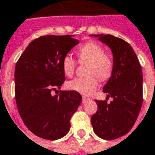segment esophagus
I'll return each instance as SVG.
<instances>
[{
	"label": "esophagus",
	"mask_w": 155,
	"mask_h": 155,
	"mask_svg": "<svg viewBox=\"0 0 155 155\" xmlns=\"http://www.w3.org/2000/svg\"><path fill=\"white\" fill-rule=\"evenodd\" d=\"M90 99H89L88 97H82V102L83 103H85V102H87V101H88Z\"/></svg>",
	"instance_id": "esophagus-1"
}]
</instances>
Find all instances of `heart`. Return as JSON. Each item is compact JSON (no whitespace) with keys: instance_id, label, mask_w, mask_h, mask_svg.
<instances>
[{"instance_id":"1","label":"heart","mask_w":155,"mask_h":155,"mask_svg":"<svg viewBox=\"0 0 155 155\" xmlns=\"http://www.w3.org/2000/svg\"><path fill=\"white\" fill-rule=\"evenodd\" d=\"M77 54L79 63H88L87 74L90 75L86 78H77L68 82V88L78 91L83 95H90L97 87L98 78L105 81L109 78L113 72L112 58L105 54L104 48L97 43L89 41L78 48ZM77 62L73 58L67 55L62 62V68L65 76L71 78L76 70Z\"/></svg>"}]
</instances>
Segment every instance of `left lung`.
<instances>
[{"mask_svg": "<svg viewBox=\"0 0 155 155\" xmlns=\"http://www.w3.org/2000/svg\"><path fill=\"white\" fill-rule=\"evenodd\" d=\"M111 49L113 72L104 86L110 103L96 100L97 111L91 116L95 134L111 140L126 135L136 121L143 102L142 69L134 49L127 42L110 35H91Z\"/></svg>", "mask_w": 155, "mask_h": 155, "instance_id": "8db88e82", "label": "left lung"}]
</instances>
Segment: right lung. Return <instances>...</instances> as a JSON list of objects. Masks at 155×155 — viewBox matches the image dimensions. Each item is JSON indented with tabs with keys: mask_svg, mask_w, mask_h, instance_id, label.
Here are the masks:
<instances>
[{
	"mask_svg": "<svg viewBox=\"0 0 155 155\" xmlns=\"http://www.w3.org/2000/svg\"><path fill=\"white\" fill-rule=\"evenodd\" d=\"M73 35H45L33 40L15 69L18 111L27 128L40 138L55 140L69 131L70 120L82 101L75 91L60 89L65 81L62 62L78 45Z\"/></svg>",
	"mask_w": 155,
	"mask_h": 155,
	"instance_id": "right-lung-1",
	"label": "right lung"
}]
</instances>
